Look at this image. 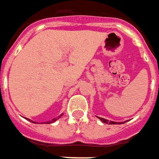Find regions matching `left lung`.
<instances>
[{"label":"left lung","mask_w":159,"mask_h":159,"mask_svg":"<svg viewBox=\"0 0 159 159\" xmlns=\"http://www.w3.org/2000/svg\"><path fill=\"white\" fill-rule=\"evenodd\" d=\"M98 118L100 120H101L102 123H107H107H109V124H117V122H112V121H108V120L105 119V118H102V117H98ZM120 123V124H121V123Z\"/></svg>","instance_id":"1"}]
</instances>
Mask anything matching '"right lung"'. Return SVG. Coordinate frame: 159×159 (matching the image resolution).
<instances>
[{
  "mask_svg": "<svg viewBox=\"0 0 159 159\" xmlns=\"http://www.w3.org/2000/svg\"><path fill=\"white\" fill-rule=\"evenodd\" d=\"M61 116H62V114L61 115V116H59V117H56V118H53V119H52V121H49V122H47V123H47V124H49V123H54V122H55V121H57V120L58 119V118H60L61 117ZM29 121H30V122H31V123H33V121H31V120H30V119H28Z\"/></svg>",
  "mask_w": 159,
  "mask_h": 159,
  "instance_id": "obj_1",
  "label": "right lung"
}]
</instances>
